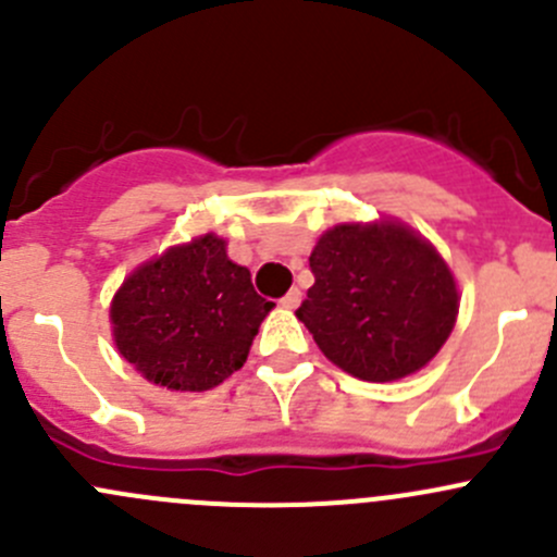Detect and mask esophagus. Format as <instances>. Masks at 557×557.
<instances>
[{"mask_svg": "<svg viewBox=\"0 0 557 557\" xmlns=\"http://www.w3.org/2000/svg\"><path fill=\"white\" fill-rule=\"evenodd\" d=\"M300 300H302V292L297 289V286H292V289L286 292L284 297H281V306H284V308H289V311H292V308H297V306H300Z\"/></svg>", "mask_w": 557, "mask_h": 557, "instance_id": "esophagus-1", "label": "esophagus"}]
</instances>
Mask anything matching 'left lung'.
Instances as JSON below:
<instances>
[{
	"label": "left lung",
	"mask_w": 557,
	"mask_h": 557,
	"mask_svg": "<svg viewBox=\"0 0 557 557\" xmlns=\"http://www.w3.org/2000/svg\"><path fill=\"white\" fill-rule=\"evenodd\" d=\"M297 319L330 362L366 382L425 368L458 319L453 271L400 222L335 224L313 246Z\"/></svg>",
	"instance_id": "left-lung-1"
}]
</instances>
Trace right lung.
Wrapping results in <instances>:
<instances>
[{
    "mask_svg": "<svg viewBox=\"0 0 557 557\" xmlns=\"http://www.w3.org/2000/svg\"><path fill=\"white\" fill-rule=\"evenodd\" d=\"M273 308L213 233L137 268L110 302L121 357L148 382L202 393L244 368Z\"/></svg>",
    "mask_w": 557,
    "mask_h": 557,
    "instance_id": "obj_1",
    "label": "right lung"
}]
</instances>
